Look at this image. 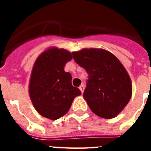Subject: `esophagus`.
Instances as JSON below:
<instances>
[{
	"mask_svg": "<svg viewBox=\"0 0 151 151\" xmlns=\"http://www.w3.org/2000/svg\"><path fill=\"white\" fill-rule=\"evenodd\" d=\"M79 90L81 91V92H82V93H83V91H84V86L83 85L80 86H79Z\"/></svg>",
	"mask_w": 151,
	"mask_h": 151,
	"instance_id": "esophagus-1",
	"label": "esophagus"
}]
</instances>
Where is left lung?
Listing matches in <instances>:
<instances>
[{
	"mask_svg": "<svg viewBox=\"0 0 151 151\" xmlns=\"http://www.w3.org/2000/svg\"><path fill=\"white\" fill-rule=\"evenodd\" d=\"M72 53L76 63L88 73L83 97L91 110L105 119L116 116L132 96V82L123 65L112 53L101 48Z\"/></svg>",
	"mask_w": 151,
	"mask_h": 151,
	"instance_id": "8db88e82",
	"label": "left lung"
}]
</instances>
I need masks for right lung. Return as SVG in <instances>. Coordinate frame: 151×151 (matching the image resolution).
Masks as SVG:
<instances>
[{
	"label": "right lung",
	"mask_w": 151,
	"mask_h": 151,
	"mask_svg": "<svg viewBox=\"0 0 151 151\" xmlns=\"http://www.w3.org/2000/svg\"><path fill=\"white\" fill-rule=\"evenodd\" d=\"M73 58L69 51L49 47L38 56L31 71L29 95L42 116L57 120L69 111L76 96L82 93L73 86L72 76L65 65Z\"/></svg>",
	"instance_id": "right-lung-1"
}]
</instances>
